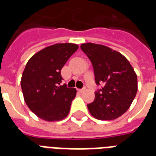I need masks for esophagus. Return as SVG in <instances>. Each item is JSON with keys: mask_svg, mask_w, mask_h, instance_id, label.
I'll list each match as a JSON object with an SVG mask.
<instances>
[{"mask_svg": "<svg viewBox=\"0 0 156 156\" xmlns=\"http://www.w3.org/2000/svg\"><path fill=\"white\" fill-rule=\"evenodd\" d=\"M78 91H79V92H81V93H83V92H84V91H85L86 90V88H83V89H78Z\"/></svg>", "mask_w": 156, "mask_h": 156, "instance_id": "esophagus-1", "label": "esophagus"}]
</instances>
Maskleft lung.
Wrapping results in <instances>:
<instances>
[{
    "instance_id": "8db88e82",
    "label": "left lung",
    "mask_w": 156,
    "mask_h": 156,
    "mask_svg": "<svg viewBox=\"0 0 156 156\" xmlns=\"http://www.w3.org/2000/svg\"><path fill=\"white\" fill-rule=\"evenodd\" d=\"M81 49L92 63L96 84L104 85L95 92V100L87 104L90 113L102 121L121 116L130 107L138 90L133 67L122 54L104 45L87 43L81 44Z\"/></svg>"
}]
</instances>
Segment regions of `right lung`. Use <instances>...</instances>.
I'll return each instance as SVG.
<instances>
[{
  "label": "right lung",
  "mask_w": 156,
  "mask_h": 156,
  "mask_svg": "<svg viewBox=\"0 0 156 156\" xmlns=\"http://www.w3.org/2000/svg\"><path fill=\"white\" fill-rule=\"evenodd\" d=\"M74 44H56L33 55L23 70L21 87L26 104L46 121H61L68 116L75 88L61 86V70L77 51Z\"/></svg>",
  "instance_id": "right-lung-1"
}]
</instances>
